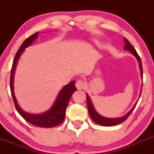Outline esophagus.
Masks as SVG:
<instances>
[{
	"label": "esophagus",
	"instance_id": "esophagus-1",
	"mask_svg": "<svg viewBox=\"0 0 154 154\" xmlns=\"http://www.w3.org/2000/svg\"><path fill=\"white\" fill-rule=\"evenodd\" d=\"M76 87H77V89L80 90V89H83V88L86 87V83H85V82L83 81V80H77V82H76V84H75Z\"/></svg>",
	"mask_w": 154,
	"mask_h": 154
}]
</instances>
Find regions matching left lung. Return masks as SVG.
<instances>
[{"label": "left lung", "mask_w": 154, "mask_h": 154, "mask_svg": "<svg viewBox=\"0 0 154 154\" xmlns=\"http://www.w3.org/2000/svg\"><path fill=\"white\" fill-rule=\"evenodd\" d=\"M125 48H124V49L127 50V51H130V53L136 57V59H137L138 61H139V67H140V70H141V75H142V77H143V70H142V61H141L140 57H139V54H137V52H136V51L135 50V48H133V46L130 44V42H129L126 38H125ZM141 93H142V90H141ZM139 97H140V96H139ZM86 100H87V106H88V113H89V116L90 117H91V120H92L94 122H95V123L98 124V125H103V126H114L125 122L126 119L130 116V115L131 114V112H133V110L134 109V108L136 107V104H137L138 103V101L136 102V104H135L134 106L133 107V109H132L128 113H127L125 116H122V117L121 118H117V119H108V118L103 117V116L99 115L98 113L95 111V109H94V106H93L92 105V103H91V100H90L88 94H86Z\"/></svg>", "instance_id": "obj_1"}]
</instances>
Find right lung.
<instances>
[{
  "label": "right lung",
  "instance_id": "add662e5",
  "mask_svg": "<svg viewBox=\"0 0 154 154\" xmlns=\"http://www.w3.org/2000/svg\"><path fill=\"white\" fill-rule=\"evenodd\" d=\"M38 36V32L32 34V35L28 37L25 41L23 42L18 51H17L15 57L14 58L13 63H12V69H11L10 74V90L12 94V98H13L15 106L18 112L22 116L24 120L27 121L29 124L37 126L40 127H54L55 126L59 125L63 122L66 116V108L68 106V103L69 102L70 97L73 94V93L77 91V88L75 87V81H71L68 85L65 86L61 89L57 97L55 103H54L52 107L49 110L42 114L39 115H32L29 113L25 112L23 111L17 103L16 98L15 97L13 91V80L15 70L16 68L17 63L21 57V54L24 52L26 48L32 45L33 41Z\"/></svg>",
  "mask_w": 154,
  "mask_h": 154
}]
</instances>
